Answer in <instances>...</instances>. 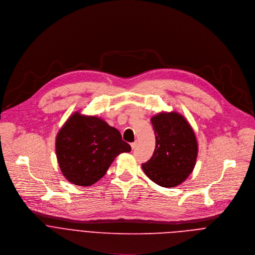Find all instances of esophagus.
Instances as JSON below:
<instances>
[{
  "mask_svg": "<svg viewBox=\"0 0 255 255\" xmlns=\"http://www.w3.org/2000/svg\"><path fill=\"white\" fill-rule=\"evenodd\" d=\"M136 145H137V141H133V142L130 143V146H131L132 149H134L136 147Z\"/></svg>",
  "mask_w": 255,
  "mask_h": 255,
  "instance_id": "34e87169",
  "label": "esophagus"
}]
</instances>
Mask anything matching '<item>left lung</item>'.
<instances>
[{
	"label": "left lung",
	"mask_w": 255,
	"mask_h": 255,
	"mask_svg": "<svg viewBox=\"0 0 255 255\" xmlns=\"http://www.w3.org/2000/svg\"><path fill=\"white\" fill-rule=\"evenodd\" d=\"M156 135L152 157L141 168L156 184L173 188L192 173L198 154L195 133L177 113L159 114L150 120Z\"/></svg>",
	"instance_id": "left-lung-1"
}]
</instances>
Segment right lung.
I'll use <instances>...</instances> for the list:
<instances>
[{"mask_svg":"<svg viewBox=\"0 0 255 255\" xmlns=\"http://www.w3.org/2000/svg\"><path fill=\"white\" fill-rule=\"evenodd\" d=\"M121 132L96 117L72 115L56 137V154L64 177L90 186L103 178L115 158L130 151Z\"/></svg>","mask_w":255,"mask_h":255,"instance_id":"obj_1","label":"right lung"}]
</instances>
